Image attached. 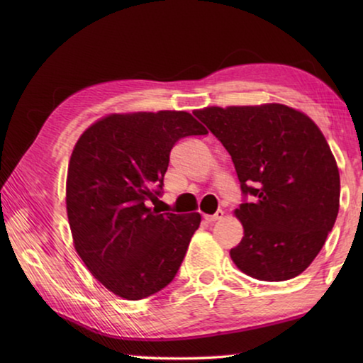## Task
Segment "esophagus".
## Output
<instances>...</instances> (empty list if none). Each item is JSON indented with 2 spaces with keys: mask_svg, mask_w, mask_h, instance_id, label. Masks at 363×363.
Returning <instances> with one entry per match:
<instances>
[{
  "mask_svg": "<svg viewBox=\"0 0 363 363\" xmlns=\"http://www.w3.org/2000/svg\"><path fill=\"white\" fill-rule=\"evenodd\" d=\"M223 215H225V213H223L221 210H218V211L215 213V215H203V218H205L206 223H215V221H218V220H221Z\"/></svg>",
  "mask_w": 363,
  "mask_h": 363,
  "instance_id": "obj_1",
  "label": "esophagus"
}]
</instances>
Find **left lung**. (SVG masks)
I'll return each mask as SVG.
<instances>
[{
  "instance_id": "8db88e82",
  "label": "left lung",
  "mask_w": 363,
  "mask_h": 363,
  "mask_svg": "<svg viewBox=\"0 0 363 363\" xmlns=\"http://www.w3.org/2000/svg\"><path fill=\"white\" fill-rule=\"evenodd\" d=\"M235 163L241 203L235 216L245 236L230 256L259 281L304 272L334 228L340 175L324 133L309 116L284 104L205 107L193 112Z\"/></svg>"
}]
</instances>
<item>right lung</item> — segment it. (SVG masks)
I'll return each mask as SVG.
<instances>
[{"label":"right lung","instance_id":"obj_1","mask_svg":"<svg viewBox=\"0 0 363 363\" xmlns=\"http://www.w3.org/2000/svg\"><path fill=\"white\" fill-rule=\"evenodd\" d=\"M205 133L185 111L108 113L74 145L66 180L72 242L116 296L143 299L175 277L201 216L160 213L148 200H158L175 142Z\"/></svg>","mask_w":363,"mask_h":363}]
</instances>
